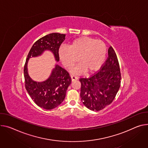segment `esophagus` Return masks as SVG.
<instances>
[{"mask_svg":"<svg viewBox=\"0 0 148 148\" xmlns=\"http://www.w3.org/2000/svg\"><path fill=\"white\" fill-rule=\"evenodd\" d=\"M78 77L76 76V75H71V79H72V81H75V80L78 79Z\"/></svg>","mask_w":148,"mask_h":148,"instance_id":"34e87169","label":"esophagus"}]
</instances>
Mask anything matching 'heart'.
Masks as SVG:
<instances>
[{
	"mask_svg": "<svg viewBox=\"0 0 148 148\" xmlns=\"http://www.w3.org/2000/svg\"><path fill=\"white\" fill-rule=\"evenodd\" d=\"M107 53V47L104 42L95 38L82 36L70 43L69 48H61L59 57L62 64L71 69L77 62L80 65L73 70L79 72L84 69L87 73L97 71L103 65Z\"/></svg>",
	"mask_w": 148,
	"mask_h": 148,
	"instance_id": "heart-1",
	"label": "heart"
}]
</instances>
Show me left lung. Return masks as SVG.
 Wrapping results in <instances>:
<instances>
[{
	"instance_id": "obj_1",
	"label": "left lung",
	"mask_w": 148,
	"mask_h": 148,
	"mask_svg": "<svg viewBox=\"0 0 148 148\" xmlns=\"http://www.w3.org/2000/svg\"><path fill=\"white\" fill-rule=\"evenodd\" d=\"M100 70L88 78H80V97L91 110L99 111L114 99L121 83V73L116 53L112 47Z\"/></svg>"
}]
</instances>
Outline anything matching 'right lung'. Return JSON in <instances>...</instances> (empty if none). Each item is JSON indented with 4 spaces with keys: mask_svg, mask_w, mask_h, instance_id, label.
Here are the masks:
<instances>
[{
    "mask_svg": "<svg viewBox=\"0 0 148 148\" xmlns=\"http://www.w3.org/2000/svg\"><path fill=\"white\" fill-rule=\"evenodd\" d=\"M65 38V34L52 33L39 39L31 48L25 64L23 73L26 90L35 104L46 110L56 108L64 100L66 90L71 83L70 74L56 65L48 79L41 83L36 82L28 75L27 63L29 58L41 55L46 49L52 52L56 60L58 61L59 49Z\"/></svg>",
    "mask_w": 148,
    "mask_h": 148,
    "instance_id": "right-lung-1",
    "label": "right lung"
}]
</instances>
